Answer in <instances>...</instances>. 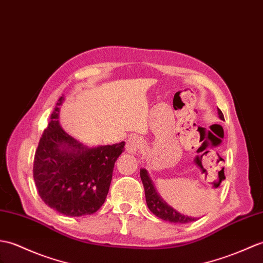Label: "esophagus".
Masks as SVG:
<instances>
[{
    "instance_id": "1",
    "label": "esophagus",
    "mask_w": 263,
    "mask_h": 263,
    "mask_svg": "<svg viewBox=\"0 0 263 263\" xmlns=\"http://www.w3.org/2000/svg\"><path fill=\"white\" fill-rule=\"evenodd\" d=\"M142 140L140 137L132 136L129 138L125 144V150L129 154H140V151L142 149Z\"/></svg>"
}]
</instances>
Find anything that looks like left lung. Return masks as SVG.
<instances>
[{
    "mask_svg": "<svg viewBox=\"0 0 263 263\" xmlns=\"http://www.w3.org/2000/svg\"><path fill=\"white\" fill-rule=\"evenodd\" d=\"M218 117L221 120H224V115L221 109L218 108ZM140 177H141L142 184L144 187V193H145V200L146 205H148L149 210L154 213L156 216L163 219V221H168L172 223H179V224H185L189 222L196 221V217H191L184 214H180L179 212L174 210L172 206H169L166 201H164L159 194L157 193L156 188L154 186V182L150 179L148 175V172L145 169H140Z\"/></svg>",
    "mask_w": 263,
    "mask_h": 263,
    "instance_id": "8db88e82",
    "label": "left lung"
}]
</instances>
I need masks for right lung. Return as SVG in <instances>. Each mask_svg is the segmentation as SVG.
I'll return each instance as SVG.
<instances>
[{
	"mask_svg": "<svg viewBox=\"0 0 263 263\" xmlns=\"http://www.w3.org/2000/svg\"><path fill=\"white\" fill-rule=\"evenodd\" d=\"M63 102L62 96L35 150L33 178L50 209L66 216L90 215L106 199L114 163L125 142L88 148L77 141L59 124Z\"/></svg>",
	"mask_w": 263,
	"mask_h": 263,
	"instance_id": "add662e5",
	"label": "right lung"
}]
</instances>
